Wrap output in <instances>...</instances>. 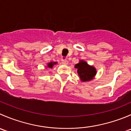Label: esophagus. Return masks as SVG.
Returning a JSON list of instances; mask_svg holds the SVG:
<instances>
[{"mask_svg": "<svg viewBox=\"0 0 131 131\" xmlns=\"http://www.w3.org/2000/svg\"><path fill=\"white\" fill-rule=\"evenodd\" d=\"M61 62L63 64H67L68 63V61L67 59H62Z\"/></svg>", "mask_w": 131, "mask_h": 131, "instance_id": "obj_1", "label": "esophagus"}]
</instances>
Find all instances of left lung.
<instances>
[{"mask_svg":"<svg viewBox=\"0 0 131 131\" xmlns=\"http://www.w3.org/2000/svg\"><path fill=\"white\" fill-rule=\"evenodd\" d=\"M77 70V73L82 82L90 81L94 79L96 74V70L92 66H90L83 60H80L79 63L75 65Z\"/></svg>","mask_w":131,"mask_h":131,"instance_id":"left-lung-1","label":"left lung"}]
</instances>
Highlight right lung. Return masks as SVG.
<instances>
[{
    "label": "right lung",
    "mask_w": 131,
    "mask_h": 131,
    "mask_svg": "<svg viewBox=\"0 0 131 131\" xmlns=\"http://www.w3.org/2000/svg\"><path fill=\"white\" fill-rule=\"evenodd\" d=\"M56 62H50V63H47V68H52V67H53L54 64H56Z\"/></svg>",
    "instance_id": "obj_1"
}]
</instances>
